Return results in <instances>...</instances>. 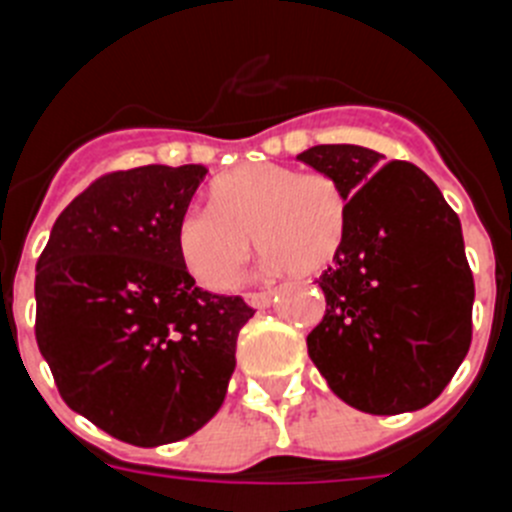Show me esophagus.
Here are the masks:
<instances>
[{
  "label": "esophagus",
  "instance_id": "34e87169",
  "mask_svg": "<svg viewBox=\"0 0 512 512\" xmlns=\"http://www.w3.org/2000/svg\"><path fill=\"white\" fill-rule=\"evenodd\" d=\"M246 302L251 307H269L271 305V292H248Z\"/></svg>",
  "mask_w": 512,
  "mask_h": 512
}]
</instances>
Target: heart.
<instances>
[{
	"instance_id": "b5f03b06",
	"label": "heart",
	"mask_w": 512,
	"mask_h": 512,
	"mask_svg": "<svg viewBox=\"0 0 512 512\" xmlns=\"http://www.w3.org/2000/svg\"><path fill=\"white\" fill-rule=\"evenodd\" d=\"M348 194L330 174L253 164L212 184V207H192L179 225L189 271L210 289H228L251 253V238L271 271L312 277L341 256Z\"/></svg>"
}]
</instances>
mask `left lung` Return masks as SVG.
<instances>
[{
  "mask_svg": "<svg viewBox=\"0 0 512 512\" xmlns=\"http://www.w3.org/2000/svg\"><path fill=\"white\" fill-rule=\"evenodd\" d=\"M302 164L348 194L341 256L318 279L325 315L307 354L346 405L397 415L431 405L472 343L474 279L456 212L431 176L372 148L312 146Z\"/></svg>",
  "mask_w": 512,
  "mask_h": 512,
  "instance_id": "8db88e82",
  "label": "left lung"
}]
</instances>
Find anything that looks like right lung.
Here are the masks:
<instances>
[{
    "instance_id": "right-lung-1",
    "label": "right lung",
    "mask_w": 512,
    "mask_h": 512,
    "mask_svg": "<svg viewBox=\"0 0 512 512\" xmlns=\"http://www.w3.org/2000/svg\"><path fill=\"white\" fill-rule=\"evenodd\" d=\"M207 169L99 176L58 215L35 266V338L63 402L153 449L200 431L235 369L241 297L197 287L179 225Z\"/></svg>"
}]
</instances>
